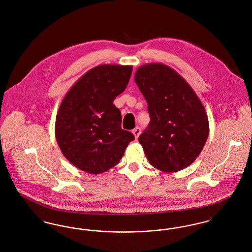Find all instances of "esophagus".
Instances as JSON below:
<instances>
[{"label": "esophagus", "mask_w": 252, "mask_h": 252, "mask_svg": "<svg viewBox=\"0 0 252 252\" xmlns=\"http://www.w3.org/2000/svg\"><path fill=\"white\" fill-rule=\"evenodd\" d=\"M132 133H133V135H134L135 139L137 140V139L139 138L140 134H141V128H140V127H136V128H134V129L132 130Z\"/></svg>", "instance_id": "esophagus-1"}]
</instances>
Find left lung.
I'll return each instance as SVG.
<instances>
[{"label": "left lung", "mask_w": 252, "mask_h": 252, "mask_svg": "<svg viewBox=\"0 0 252 252\" xmlns=\"http://www.w3.org/2000/svg\"><path fill=\"white\" fill-rule=\"evenodd\" d=\"M150 115L148 127L139 137L153 167L178 172L199 156L209 136L203 104L187 81L162 63H148L135 72Z\"/></svg>", "instance_id": "1"}]
</instances>
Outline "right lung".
<instances>
[{
    "mask_svg": "<svg viewBox=\"0 0 252 252\" xmlns=\"http://www.w3.org/2000/svg\"><path fill=\"white\" fill-rule=\"evenodd\" d=\"M132 66L102 64L84 73L64 96L55 134L64 157L89 174L119 163L133 134L121 127L114 99L126 88Z\"/></svg>",
    "mask_w": 252,
    "mask_h": 252,
    "instance_id": "obj_1",
    "label": "right lung"
}]
</instances>
